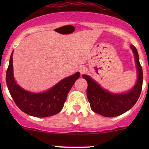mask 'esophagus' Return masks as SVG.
Returning a JSON list of instances; mask_svg holds the SVG:
<instances>
[{
  "mask_svg": "<svg viewBox=\"0 0 149 149\" xmlns=\"http://www.w3.org/2000/svg\"><path fill=\"white\" fill-rule=\"evenodd\" d=\"M78 71H79L80 74L82 75V74H83V73H85V72H86L87 69H86V67H85L84 66H80L79 69H78Z\"/></svg>",
  "mask_w": 149,
  "mask_h": 149,
  "instance_id": "34e87169",
  "label": "esophagus"
}]
</instances>
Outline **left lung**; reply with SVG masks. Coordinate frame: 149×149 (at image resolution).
I'll return each mask as SVG.
<instances>
[{"mask_svg":"<svg viewBox=\"0 0 149 149\" xmlns=\"http://www.w3.org/2000/svg\"><path fill=\"white\" fill-rule=\"evenodd\" d=\"M131 48L134 54L138 80L134 88L127 93H110L101 88L90 76L83 75V78L88 82L87 96L94 112L104 117H115L127 111L137 102L142 89L143 71L136 47L132 45Z\"/></svg>","mask_w":149,"mask_h":149,"instance_id":"8db88e82","label":"left lung"}]
</instances>
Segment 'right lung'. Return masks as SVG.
I'll list each match as a JSON object with an SVG mask.
<instances>
[{"mask_svg":"<svg viewBox=\"0 0 149 149\" xmlns=\"http://www.w3.org/2000/svg\"><path fill=\"white\" fill-rule=\"evenodd\" d=\"M80 73L77 72L42 93L23 90L15 82L13 72V53L6 72V83L10 95L20 110L34 117L45 118L55 115L62 109L67 95Z\"/></svg>","mask_w":149,"mask_h":149,"instance_id":"add662e5","label":"right lung"}]
</instances>
